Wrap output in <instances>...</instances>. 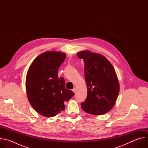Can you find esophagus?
Listing matches in <instances>:
<instances>
[{
	"label": "esophagus",
	"mask_w": 148,
	"mask_h": 148,
	"mask_svg": "<svg viewBox=\"0 0 148 148\" xmlns=\"http://www.w3.org/2000/svg\"><path fill=\"white\" fill-rule=\"evenodd\" d=\"M73 91L74 93H75V92H76V91H77V89H76V88H74L73 89Z\"/></svg>",
	"instance_id": "1"
}]
</instances>
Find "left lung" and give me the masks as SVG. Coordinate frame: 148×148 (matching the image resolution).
<instances>
[{
	"instance_id": "left-lung-1",
	"label": "left lung",
	"mask_w": 148,
	"mask_h": 148,
	"mask_svg": "<svg viewBox=\"0 0 148 148\" xmlns=\"http://www.w3.org/2000/svg\"><path fill=\"white\" fill-rule=\"evenodd\" d=\"M84 62V74L87 96L81 103L82 110L90 114L99 115L110 111L116 102L119 84L111 62L103 56L88 50L77 53Z\"/></svg>"
}]
</instances>
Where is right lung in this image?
Instances as JSON below:
<instances>
[{"label": "right lung", "instance_id": "1", "mask_svg": "<svg viewBox=\"0 0 148 148\" xmlns=\"http://www.w3.org/2000/svg\"><path fill=\"white\" fill-rule=\"evenodd\" d=\"M66 54L47 51L40 54L30 65L26 76V87L29 102L41 115L53 117L65 109L64 101L74 95L66 88L64 78L58 70Z\"/></svg>", "mask_w": 148, "mask_h": 148}]
</instances>
